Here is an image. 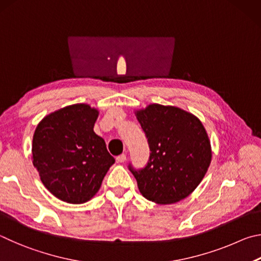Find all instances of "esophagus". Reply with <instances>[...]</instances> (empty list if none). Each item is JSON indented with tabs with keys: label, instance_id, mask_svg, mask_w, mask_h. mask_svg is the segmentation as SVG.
Segmentation results:
<instances>
[{
	"label": "esophagus",
	"instance_id": "esophagus-1",
	"mask_svg": "<svg viewBox=\"0 0 261 261\" xmlns=\"http://www.w3.org/2000/svg\"><path fill=\"white\" fill-rule=\"evenodd\" d=\"M118 163H125L126 162V154H120V156L117 157Z\"/></svg>",
	"mask_w": 261,
	"mask_h": 261
}]
</instances>
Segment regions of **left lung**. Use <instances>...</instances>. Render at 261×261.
Wrapping results in <instances>:
<instances>
[{
  "instance_id": "obj_1",
  "label": "left lung",
  "mask_w": 261,
  "mask_h": 261,
  "mask_svg": "<svg viewBox=\"0 0 261 261\" xmlns=\"http://www.w3.org/2000/svg\"><path fill=\"white\" fill-rule=\"evenodd\" d=\"M148 139L150 157L141 170L129 165L140 193L157 204H172L193 193L211 164L206 130L193 113L150 104L135 112Z\"/></svg>"
}]
</instances>
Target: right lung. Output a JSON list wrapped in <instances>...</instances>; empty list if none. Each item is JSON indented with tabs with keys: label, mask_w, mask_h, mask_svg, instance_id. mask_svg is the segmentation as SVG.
Listing matches in <instances>:
<instances>
[{
	"label": "right lung",
	"mask_w": 261,
	"mask_h": 261,
	"mask_svg": "<svg viewBox=\"0 0 261 261\" xmlns=\"http://www.w3.org/2000/svg\"><path fill=\"white\" fill-rule=\"evenodd\" d=\"M97 117V109L73 104L48 114L36 126L33 165L45 188L63 202H88L114 164L105 141L94 132Z\"/></svg>",
	"instance_id": "obj_1"
}]
</instances>
